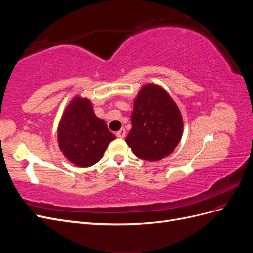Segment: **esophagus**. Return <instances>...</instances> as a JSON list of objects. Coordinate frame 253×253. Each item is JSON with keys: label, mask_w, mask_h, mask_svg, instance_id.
Instances as JSON below:
<instances>
[{"label": "esophagus", "mask_w": 253, "mask_h": 253, "mask_svg": "<svg viewBox=\"0 0 253 253\" xmlns=\"http://www.w3.org/2000/svg\"><path fill=\"white\" fill-rule=\"evenodd\" d=\"M116 136L118 137V138H124V137L126 136V129L125 128H120L119 131L116 133Z\"/></svg>", "instance_id": "esophagus-1"}]
</instances>
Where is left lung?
Listing matches in <instances>:
<instances>
[{
  "instance_id": "8db88e82",
  "label": "left lung",
  "mask_w": 253,
  "mask_h": 253,
  "mask_svg": "<svg viewBox=\"0 0 253 253\" xmlns=\"http://www.w3.org/2000/svg\"><path fill=\"white\" fill-rule=\"evenodd\" d=\"M132 128L126 142L134 154L156 162L172 154L183 133L177 104L156 84H145L134 100Z\"/></svg>"
}]
</instances>
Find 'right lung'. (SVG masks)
<instances>
[{"mask_svg": "<svg viewBox=\"0 0 253 253\" xmlns=\"http://www.w3.org/2000/svg\"><path fill=\"white\" fill-rule=\"evenodd\" d=\"M114 139L105 121L95 115L89 99L74 97L58 126V144L63 155L76 166L90 167L102 158Z\"/></svg>", "mask_w": 253, "mask_h": 253, "instance_id": "right-lung-1", "label": "right lung"}]
</instances>
